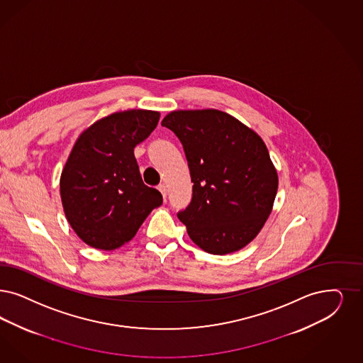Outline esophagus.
<instances>
[{"label": "esophagus", "instance_id": "esophagus-1", "mask_svg": "<svg viewBox=\"0 0 363 363\" xmlns=\"http://www.w3.org/2000/svg\"><path fill=\"white\" fill-rule=\"evenodd\" d=\"M159 191L162 192V196H164V199L167 198V186L165 184H159Z\"/></svg>", "mask_w": 363, "mask_h": 363}]
</instances>
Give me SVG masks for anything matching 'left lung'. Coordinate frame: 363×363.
Returning a JSON list of instances; mask_svg holds the SVG:
<instances>
[{
    "label": "left lung",
    "instance_id": "8db88e82",
    "mask_svg": "<svg viewBox=\"0 0 363 363\" xmlns=\"http://www.w3.org/2000/svg\"><path fill=\"white\" fill-rule=\"evenodd\" d=\"M162 125L180 140L194 183L191 203L177 213L189 238L210 255L253 241L279 186L261 137L215 108L172 111Z\"/></svg>",
    "mask_w": 363,
    "mask_h": 363
}]
</instances>
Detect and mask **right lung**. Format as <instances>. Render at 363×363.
I'll return each mask as SVG.
<instances>
[{
  "instance_id": "obj_1",
  "label": "right lung",
  "mask_w": 363,
  "mask_h": 363,
  "mask_svg": "<svg viewBox=\"0 0 363 363\" xmlns=\"http://www.w3.org/2000/svg\"><path fill=\"white\" fill-rule=\"evenodd\" d=\"M160 113H114L77 140L60 177L68 223L82 241L114 250L130 241L162 194L144 184L135 157L137 144L157 126Z\"/></svg>"
}]
</instances>
